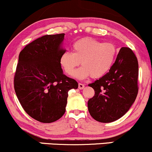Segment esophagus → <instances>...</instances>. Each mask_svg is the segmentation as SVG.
Listing matches in <instances>:
<instances>
[{"label": "esophagus", "instance_id": "obj_1", "mask_svg": "<svg viewBox=\"0 0 152 152\" xmlns=\"http://www.w3.org/2000/svg\"><path fill=\"white\" fill-rule=\"evenodd\" d=\"M84 87H85L84 84H83V83H78V88H79V89H83V88H84Z\"/></svg>", "mask_w": 152, "mask_h": 152}]
</instances>
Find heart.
Returning <instances> with one entry per match:
<instances>
[{
    "label": "heart",
    "mask_w": 152,
    "mask_h": 152,
    "mask_svg": "<svg viewBox=\"0 0 152 152\" xmlns=\"http://www.w3.org/2000/svg\"><path fill=\"white\" fill-rule=\"evenodd\" d=\"M116 53L117 50L113 43L83 38L73 44L72 53L66 51L62 54L60 64L66 74H71L81 61L82 66L74 71V77L83 79L91 76L98 78L111 69Z\"/></svg>",
    "instance_id": "obj_1"
}]
</instances>
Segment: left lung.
I'll return each mask as SVG.
<instances>
[{
  "mask_svg": "<svg viewBox=\"0 0 152 152\" xmlns=\"http://www.w3.org/2000/svg\"><path fill=\"white\" fill-rule=\"evenodd\" d=\"M139 64L132 50L122 47L109 72L88 84L95 91L88 102L94 119L109 123L123 116L135 101L139 91Z\"/></svg>",
  "mask_w": 152,
  "mask_h": 152,
  "instance_id": "8db88e82",
  "label": "left lung"
}]
</instances>
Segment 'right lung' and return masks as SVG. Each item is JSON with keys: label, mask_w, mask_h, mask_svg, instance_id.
Listing matches in <instances>:
<instances>
[{"label": "right lung", "mask_w": 152, "mask_h": 152, "mask_svg": "<svg viewBox=\"0 0 152 152\" xmlns=\"http://www.w3.org/2000/svg\"><path fill=\"white\" fill-rule=\"evenodd\" d=\"M64 34L46 35L20 52L14 89L23 109L42 123L59 119L66 111L68 92L78 88L76 80L63 73L60 58Z\"/></svg>", "instance_id": "right-lung-1"}]
</instances>
